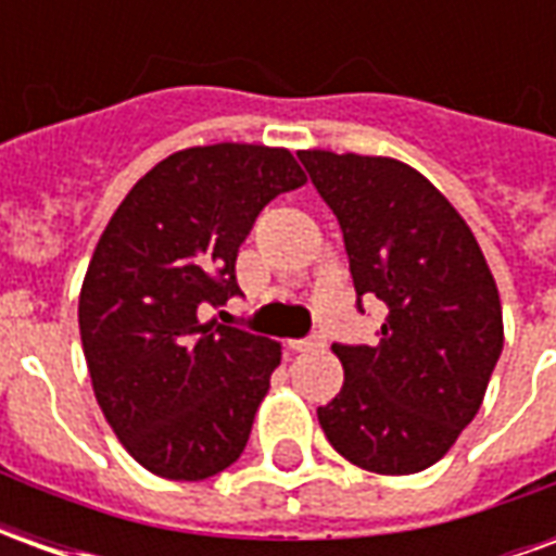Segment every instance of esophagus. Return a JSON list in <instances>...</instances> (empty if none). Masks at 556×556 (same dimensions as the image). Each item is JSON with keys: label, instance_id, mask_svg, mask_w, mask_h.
I'll return each instance as SVG.
<instances>
[{"label": "esophagus", "instance_id": "obj_1", "mask_svg": "<svg viewBox=\"0 0 556 556\" xmlns=\"http://www.w3.org/2000/svg\"><path fill=\"white\" fill-rule=\"evenodd\" d=\"M325 345V339L321 337H313V339H291L289 349L298 351V354H303V351H313V349H321Z\"/></svg>", "mask_w": 556, "mask_h": 556}]
</instances>
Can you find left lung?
I'll list each match as a JSON object with an SVG mask.
<instances>
[{
  "label": "left lung",
  "mask_w": 556,
  "mask_h": 556,
  "mask_svg": "<svg viewBox=\"0 0 556 556\" xmlns=\"http://www.w3.org/2000/svg\"><path fill=\"white\" fill-rule=\"evenodd\" d=\"M298 157L337 214L357 298L390 309L378 345H333L345 384L318 422L351 465L419 473L485 399L503 351L497 282L470 226L414 166L321 148Z\"/></svg>",
  "instance_id": "left-lung-1"
}]
</instances>
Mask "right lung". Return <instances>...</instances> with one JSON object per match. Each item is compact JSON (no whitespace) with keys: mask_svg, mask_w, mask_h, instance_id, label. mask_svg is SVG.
<instances>
[{"mask_svg":"<svg viewBox=\"0 0 556 556\" xmlns=\"http://www.w3.org/2000/svg\"><path fill=\"white\" fill-rule=\"evenodd\" d=\"M303 184L289 148H184L106 223L79 289V337L103 417L151 473L195 482L241 458L282 345L202 309L241 291L238 247L270 199Z\"/></svg>","mask_w":556,"mask_h":556,"instance_id":"add662e5","label":"right lung"}]
</instances>
